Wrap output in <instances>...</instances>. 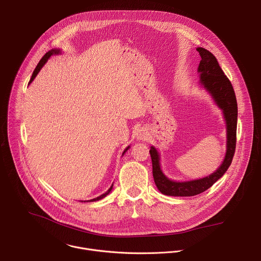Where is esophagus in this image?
<instances>
[{"label": "esophagus", "instance_id": "34e87169", "mask_svg": "<svg viewBox=\"0 0 261 261\" xmlns=\"http://www.w3.org/2000/svg\"><path fill=\"white\" fill-rule=\"evenodd\" d=\"M137 138L138 139H146V132L145 130H140L137 133Z\"/></svg>", "mask_w": 261, "mask_h": 261}]
</instances>
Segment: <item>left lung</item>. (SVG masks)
Wrapping results in <instances>:
<instances>
[{"instance_id":"8db88e82","label":"left lung","mask_w":261,"mask_h":261,"mask_svg":"<svg viewBox=\"0 0 261 261\" xmlns=\"http://www.w3.org/2000/svg\"><path fill=\"white\" fill-rule=\"evenodd\" d=\"M196 50L201 57L198 66L200 83L210 92L220 109L223 110L226 121L227 146L224 161L221 166L208 176L188 180L174 181L165 176L160 168V157L154 146H151L150 154L153 164V176L158 190L169 196H194L202 193L223 176L231 164L237 144V124H238V103L232 85L224 72L219 66L216 57L205 48L198 47Z\"/></svg>"}]
</instances>
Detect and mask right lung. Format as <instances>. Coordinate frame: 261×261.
<instances>
[{
    "instance_id": "1",
    "label": "right lung",
    "mask_w": 261,
    "mask_h": 261,
    "mask_svg": "<svg viewBox=\"0 0 261 261\" xmlns=\"http://www.w3.org/2000/svg\"><path fill=\"white\" fill-rule=\"evenodd\" d=\"M58 54H60V50L59 49H51V50H49L48 53H46L44 56H43V58L40 60V62L38 63V65H37L36 66V68H35V70H34V72H33V74H32V77H31V80H30V82H29V85L34 81V79L36 77V75H37V74H38L39 73V71L41 70V68L43 67V65L47 62V60L49 59V57H51L53 55H58ZM130 146H128L127 148H126V150L124 151V153L123 154H125L127 151H128V148H129ZM111 189H113V186H111V187L108 189V191L107 192H105L104 194H102V195H100V196H98L97 198H94V199H91L90 201H97V200H100V199H102L103 197H105L110 191H111Z\"/></svg>"
}]
</instances>
